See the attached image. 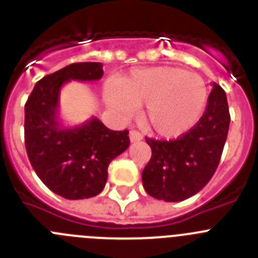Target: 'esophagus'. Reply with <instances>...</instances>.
Returning a JSON list of instances; mask_svg holds the SVG:
<instances>
[{"mask_svg":"<svg viewBox=\"0 0 258 258\" xmlns=\"http://www.w3.org/2000/svg\"><path fill=\"white\" fill-rule=\"evenodd\" d=\"M129 138H131V142H138V141L142 140V134L137 131H132L129 133Z\"/></svg>","mask_w":258,"mask_h":258,"instance_id":"1","label":"esophagus"}]
</instances>
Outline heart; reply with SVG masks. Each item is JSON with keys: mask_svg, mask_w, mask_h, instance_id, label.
I'll return each instance as SVG.
<instances>
[{"mask_svg": "<svg viewBox=\"0 0 258 258\" xmlns=\"http://www.w3.org/2000/svg\"><path fill=\"white\" fill-rule=\"evenodd\" d=\"M104 99L122 117L143 104L142 122L163 138H178L191 131L208 102L206 81L195 72L178 67L134 70L120 81H108Z\"/></svg>", "mask_w": 258, "mask_h": 258, "instance_id": "heart-1", "label": "heart"}]
</instances>
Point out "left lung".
I'll return each instance as SVG.
<instances>
[{"instance_id":"8db88e82","label":"left lung","mask_w":258,"mask_h":258,"mask_svg":"<svg viewBox=\"0 0 258 258\" xmlns=\"http://www.w3.org/2000/svg\"><path fill=\"white\" fill-rule=\"evenodd\" d=\"M208 106L197 125L173 141L146 138L151 159L142 172L150 197L164 202H182L199 192L212 178L229 133L230 113L226 93L212 84Z\"/></svg>"}]
</instances>
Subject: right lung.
<instances>
[{
  "label": "right lung",
  "instance_id": "1",
  "mask_svg": "<svg viewBox=\"0 0 258 258\" xmlns=\"http://www.w3.org/2000/svg\"><path fill=\"white\" fill-rule=\"evenodd\" d=\"M103 66L72 63L36 83L24 107L27 155L36 174L59 197L88 199L101 192L109 163L131 145L129 132L111 131L93 116L64 126L59 116L61 86L70 81H98Z\"/></svg>",
  "mask_w": 258,
  "mask_h": 258
}]
</instances>
